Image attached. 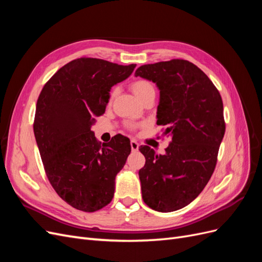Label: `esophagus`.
<instances>
[{
	"label": "esophagus",
	"instance_id": "obj_1",
	"mask_svg": "<svg viewBox=\"0 0 262 262\" xmlns=\"http://www.w3.org/2000/svg\"><path fill=\"white\" fill-rule=\"evenodd\" d=\"M130 145H131L132 152H137V150L139 149V143H138V142H136V141H131Z\"/></svg>",
	"mask_w": 262,
	"mask_h": 262
}]
</instances>
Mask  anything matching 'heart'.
I'll return each mask as SVG.
<instances>
[{
	"label": "heart",
	"instance_id": "b5f03b06",
	"mask_svg": "<svg viewBox=\"0 0 262 262\" xmlns=\"http://www.w3.org/2000/svg\"><path fill=\"white\" fill-rule=\"evenodd\" d=\"M131 89H132L133 94L136 95V97L139 100H142V99H143L144 97H146L147 95H149V94L155 93L154 86L152 85V83H149L146 80H138L136 82H133L131 84ZM116 94H117V91L115 90L112 93V95H110V98L113 99L116 96Z\"/></svg>",
	"mask_w": 262,
	"mask_h": 262
}]
</instances>
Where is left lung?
Returning <instances> with one entry per match:
<instances>
[{"label":"left lung","mask_w":262,"mask_h":262,"mask_svg":"<svg viewBox=\"0 0 262 262\" xmlns=\"http://www.w3.org/2000/svg\"><path fill=\"white\" fill-rule=\"evenodd\" d=\"M134 75L156 84V123L171 138L163 155L140 147L145 156L139 170L142 198L155 211H177L201 193L215 168L225 133L223 102L203 71L186 60L142 66Z\"/></svg>","instance_id":"8db88e82"}]
</instances>
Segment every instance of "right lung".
<instances>
[{
	"mask_svg": "<svg viewBox=\"0 0 262 262\" xmlns=\"http://www.w3.org/2000/svg\"><path fill=\"white\" fill-rule=\"evenodd\" d=\"M134 68L76 59L62 67L39 95L34 133L47 177L77 210L95 212L114 198L116 176L131 152L130 140L119 134L100 145L92 125L105 113L112 87Z\"/></svg>",
	"mask_w": 262,
	"mask_h": 262,
	"instance_id": "add662e5",
	"label": "right lung"
}]
</instances>
